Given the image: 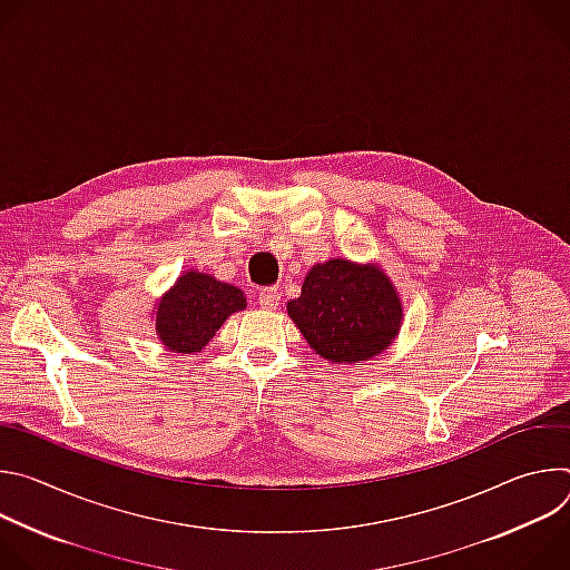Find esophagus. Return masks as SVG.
<instances>
[{"instance_id": "esophagus-1", "label": "esophagus", "mask_w": 570, "mask_h": 570, "mask_svg": "<svg viewBox=\"0 0 570 570\" xmlns=\"http://www.w3.org/2000/svg\"><path fill=\"white\" fill-rule=\"evenodd\" d=\"M257 299H259V306H262V308L273 311V308L279 306L282 293H279V288H262L259 295H257Z\"/></svg>"}]
</instances>
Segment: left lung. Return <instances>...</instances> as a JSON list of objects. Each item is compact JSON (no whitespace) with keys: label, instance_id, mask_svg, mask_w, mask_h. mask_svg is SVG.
I'll return each instance as SVG.
<instances>
[{"label":"left lung","instance_id":"obj_1","mask_svg":"<svg viewBox=\"0 0 570 570\" xmlns=\"http://www.w3.org/2000/svg\"><path fill=\"white\" fill-rule=\"evenodd\" d=\"M286 311L311 350L341 365L383 354L403 324V304L385 271L352 259L315 264Z\"/></svg>","mask_w":570,"mask_h":570}]
</instances>
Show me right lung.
<instances>
[{"label": "right lung", "instance_id": "1", "mask_svg": "<svg viewBox=\"0 0 570 570\" xmlns=\"http://www.w3.org/2000/svg\"><path fill=\"white\" fill-rule=\"evenodd\" d=\"M243 308L246 295L240 288L191 268L155 302V334L174 354H198L209 345L225 320Z\"/></svg>", "mask_w": 570, "mask_h": 570}]
</instances>
